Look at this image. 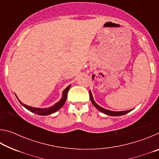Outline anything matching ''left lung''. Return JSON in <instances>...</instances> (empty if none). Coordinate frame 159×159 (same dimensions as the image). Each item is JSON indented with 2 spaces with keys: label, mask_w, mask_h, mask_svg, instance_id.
Segmentation results:
<instances>
[{
  "label": "left lung",
  "mask_w": 159,
  "mask_h": 159,
  "mask_svg": "<svg viewBox=\"0 0 159 159\" xmlns=\"http://www.w3.org/2000/svg\"><path fill=\"white\" fill-rule=\"evenodd\" d=\"M89 94H90V99L91 102H92V104L96 107L97 109H98L99 111H101L102 113H103V114H107L108 116H122V115L128 114V112H130L132 111V110H133V109H130V110H127V111H111V110H108V109H106L104 108H102V107L99 106L98 104L95 102V100H94L92 93H91L90 90L89 91Z\"/></svg>",
  "instance_id": "left-lung-1"
}]
</instances>
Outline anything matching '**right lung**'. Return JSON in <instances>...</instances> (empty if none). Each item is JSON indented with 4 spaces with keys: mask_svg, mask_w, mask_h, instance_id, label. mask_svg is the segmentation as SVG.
Returning a JSON list of instances; mask_svg holds the SVG:
<instances>
[{
    "mask_svg": "<svg viewBox=\"0 0 159 159\" xmlns=\"http://www.w3.org/2000/svg\"><path fill=\"white\" fill-rule=\"evenodd\" d=\"M70 87H71V85H69L68 87H66L65 89L62 92V97L60 99V100L57 103H55L53 106H51L48 108H36V107H30L26 105V104H23L20 100V102L21 103V105L23 107H25L26 109H28L29 111H31L32 113H34V114H38V115H41V116H47V115H50L52 114L53 113L56 112L58 111L59 109H61L62 106L65 103V102L67 98V93H68L69 90L70 89Z\"/></svg>",
    "mask_w": 159,
    "mask_h": 159,
    "instance_id": "1",
    "label": "right lung"
}]
</instances>
